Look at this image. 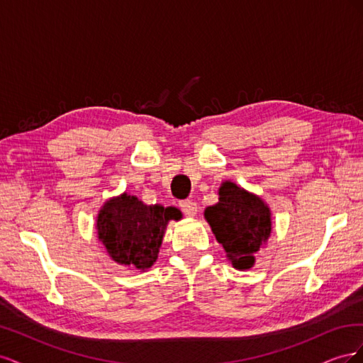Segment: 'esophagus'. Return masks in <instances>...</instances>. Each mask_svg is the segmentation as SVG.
I'll return each mask as SVG.
<instances>
[{"label":"esophagus","mask_w":363,"mask_h":363,"mask_svg":"<svg viewBox=\"0 0 363 363\" xmlns=\"http://www.w3.org/2000/svg\"><path fill=\"white\" fill-rule=\"evenodd\" d=\"M180 208L186 216H195L196 213V203L192 200H184L180 201Z\"/></svg>","instance_id":"1"}]
</instances>
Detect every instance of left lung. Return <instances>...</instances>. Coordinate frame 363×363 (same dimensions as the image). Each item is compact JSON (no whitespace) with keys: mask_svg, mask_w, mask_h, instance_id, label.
<instances>
[{"mask_svg":"<svg viewBox=\"0 0 363 363\" xmlns=\"http://www.w3.org/2000/svg\"><path fill=\"white\" fill-rule=\"evenodd\" d=\"M216 240L238 269H248L271 233V213L259 196L232 182L219 188V201L204 211Z\"/></svg>","mask_w":363,"mask_h":363,"instance_id":"left-lung-1","label":"left lung"}]
</instances>
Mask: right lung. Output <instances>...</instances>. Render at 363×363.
Listing matches in <instances>:
<instances>
[{
  "label": "right lung",
  "instance_id": "right-lung-1",
  "mask_svg": "<svg viewBox=\"0 0 363 363\" xmlns=\"http://www.w3.org/2000/svg\"><path fill=\"white\" fill-rule=\"evenodd\" d=\"M180 218L175 207L145 206L124 194L107 201L98 213V238L115 262L145 271L157 259L168 221Z\"/></svg>",
  "mask_w": 363,
  "mask_h": 363
}]
</instances>
